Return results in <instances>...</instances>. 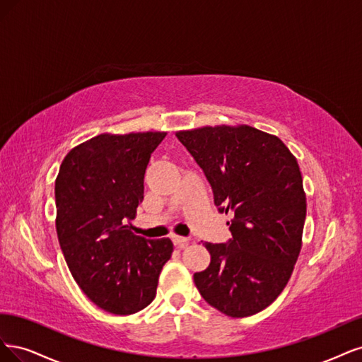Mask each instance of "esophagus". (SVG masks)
<instances>
[{
    "instance_id": "esophagus-1",
    "label": "esophagus",
    "mask_w": 362,
    "mask_h": 362,
    "mask_svg": "<svg viewBox=\"0 0 362 362\" xmlns=\"http://www.w3.org/2000/svg\"><path fill=\"white\" fill-rule=\"evenodd\" d=\"M171 240H173V243L176 245V247H179V248H185L186 245H188V242H189L186 238L177 236V235H173V236H171Z\"/></svg>"
}]
</instances>
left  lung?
I'll list each match as a JSON object with an SVG mask.
<instances>
[{
    "instance_id": "1",
    "label": "left lung",
    "mask_w": 362,
    "mask_h": 362,
    "mask_svg": "<svg viewBox=\"0 0 362 362\" xmlns=\"http://www.w3.org/2000/svg\"><path fill=\"white\" fill-rule=\"evenodd\" d=\"M176 136L204 171L218 211L235 214L228 242L204 243L211 264L194 283L221 313L252 316L281 293L302 247L307 200L298 160L278 136L247 124Z\"/></svg>"
}]
</instances>
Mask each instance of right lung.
<instances>
[{
	"instance_id": "right-lung-1",
	"label": "right lung",
	"mask_w": 362,
	"mask_h": 362,
	"mask_svg": "<svg viewBox=\"0 0 362 362\" xmlns=\"http://www.w3.org/2000/svg\"><path fill=\"white\" fill-rule=\"evenodd\" d=\"M165 132L100 134L72 148L55 180L57 236L87 298L127 316L156 296L173 242L136 236L127 226L144 198V173Z\"/></svg>"
}]
</instances>
